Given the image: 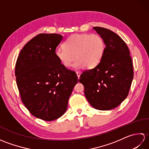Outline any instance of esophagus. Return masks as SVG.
Masks as SVG:
<instances>
[{
  "mask_svg": "<svg viewBox=\"0 0 149 149\" xmlns=\"http://www.w3.org/2000/svg\"><path fill=\"white\" fill-rule=\"evenodd\" d=\"M76 74H77V76L78 79H79L80 75H81V73L79 72H76Z\"/></svg>",
  "mask_w": 149,
  "mask_h": 149,
  "instance_id": "esophagus-1",
  "label": "esophagus"
}]
</instances>
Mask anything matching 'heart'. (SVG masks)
<instances>
[{
	"instance_id": "1",
	"label": "heart",
	"mask_w": 149,
	"mask_h": 149,
	"mask_svg": "<svg viewBox=\"0 0 149 149\" xmlns=\"http://www.w3.org/2000/svg\"><path fill=\"white\" fill-rule=\"evenodd\" d=\"M105 43L97 34H75L70 36L64 43V47L55 50L57 58L66 68L74 64L75 68L86 66L93 68L99 64L104 54Z\"/></svg>"
}]
</instances>
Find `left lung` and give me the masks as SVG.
Listing matches in <instances>:
<instances>
[{"mask_svg":"<svg viewBox=\"0 0 149 149\" xmlns=\"http://www.w3.org/2000/svg\"><path fill=\"white\" fill-rule=\"evenodd\" d=\"M93 29L103 38L105 50L99 64L83 72L79 81L84 85L85 96L91 106L110 110L127 97L133 79V65L128 47L121 38L106 28Z\"/></svg>","mask_w":149,"mask_h":149,"instance_id":"8db88e82","label":"left lung"}]
</instances>
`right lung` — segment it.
Here are the masks:
<instances>
[{
	"label": "right lung",
	"instance_id": "1",
	"mask_svg": "<svg viewBox=\"0 0 149 149\" xmlns=\"http://www.w3.org/2000/svg\"><path fill=\"white\" fill-rule=\"evenodd\" d=\"M63 40L58 34H38L19 54L15 76L21 99L36 118L52 121L67 109L69 97L78 79L55 54Z\"/></svg>",
	"mask_w": 149,
	"mask_h": 149
}]
</instances>
